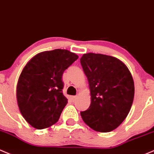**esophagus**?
Returning <instances> with one entry per match:
<instances>
[{
	"instance_id": "34e87169",
	"label": "esophagus",
	"mask_w": 154,
	"mask_h": 154,
	"mask_svg": "<svg viewBox=\"0 0 154 154\" xmlns=\"http://www.w3.org/2000/svg\"><path fill=\"white\" fill-rule=\"evenodd\" d=\"M77 96H72V97H71V100H72V102H74V101H76V100H77Z\"/></svg>"
}]
</instances>
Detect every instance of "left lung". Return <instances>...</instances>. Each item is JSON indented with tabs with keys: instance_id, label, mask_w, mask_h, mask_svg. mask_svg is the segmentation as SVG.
<instances>
[{
	"instance_id": "left-lung-1",
	"label": "left lung",
	"mask_w": 154,
	"mask_h": 154,
	"mask_svg": "<svg viewBox=\"0 0 154 154\" xmlns=\"http://www.w3.org/2000/svg\"><path fill=\"white\" fill-rule=\"evenodd\" d=\"M80 63L88 79L91 104L82 120L98 132L116 129L127 117L134 97V82L123 62L114 57L84 54Z\"/></svg>"
}]
</instances>
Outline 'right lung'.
Masks as SVG:
<instances>
[{"label": "right lung", "mask_w": 154, "mask_h": 154, "mask_svg": "<svg viewBox=\"0 0 154 154\" xmlns=\"http://www.w3.org/2000/svg\"><path fill=\"white\" fill-rule=\"evenodd\" d=\"M79 57L66 49L42 51L23 69L16 87L17 106L29 124L37 129L55 124L68 100L63 94L64 71Z\"/></svg>", "instance_id": "right-lung-1"}]
</instances>
